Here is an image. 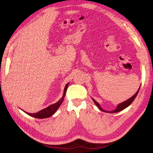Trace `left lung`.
I'll list each match as a JSON object with an SVG mask.
<instances>
[{
	"label": "left lung",
	"instance_id": "left-lung-1",
	"mask_svg": "<svg viewBox=\"0 0 153 153\" xmlns=\"http://www.w3.org/2000/svg\"><path fill=\"white\" fill-rule=\"evenodd\" d=\"M139 89H140V87H139V89H138V90L137 91V92H136V93H135V94H134L132 97H131L130 98L128 99V100H126V101H124V102H123V103H121L119 104V105H118V106H117V108H115V109L114 110H113V111H110V112H108V111H105V110H103L102 108H101V107L100 106V105H99V103H98V102H97V101H96L94 99H92V100L94 101V103L96 105V106H98V108H99L101 111H102V112H108V113H116V112H120V111H121V110H123L125 109L126 108H127L128 106H129V105H130L132 103V102H133V101H134V100L135 99L136 96H137V94H138V91H139Z\"/></svg>",
	"mask_w": 153,
	"mask_h": 153
}]
</instances>
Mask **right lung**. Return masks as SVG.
Here are the masks:
<instances>
[{
  "label": "right lung",
  "instance_id": "obj_1",
  "mask_svg": "<svg viewBox=\"0 0 153 153\" xmlns=\"http://www.w3.org/2000/svg\"><path fill=\"white\" fill-rule=\"evenodd\" d=\"M68 85H69V83H68V84H67L66 85L65 87H64L63 96L61 98V99L59 101H57V103H55L53 105H51L48 106V107L40 110L39 112H37V113L30 114V113H27L26 112H25L28 115H30V116H32V117L38 118V119H45V118H47V117L52 116V115L55 112H56L57 110L59 108V106H61V105L62 104V101L64 99V97H65V95H66V91H67V88L68 87Z\"/></svg>",
  "mask_w": 153,
  "mask_h": 153
}]
</instances>
